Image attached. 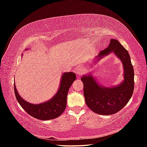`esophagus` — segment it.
Wrapping results in <instances>:
<instances>
[{"instance_id":"34e87169","label":"esophagus","mask_w":147,"mask_h":147,"mask_svg":"<svg viewBox=\"0 0 147 147\" xmlns=\"http://www.w3.org/2000/svg\"><path fill=\"white\" fill-rule=\"evenodd\" d=\"M83 73H84V68L83 67H80L79 68L77 69L76 74L78 75V76H81Z\"/></svg>"}]
</instances>
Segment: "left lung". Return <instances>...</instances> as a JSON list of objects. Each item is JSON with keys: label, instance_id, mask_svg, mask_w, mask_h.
<instances>
[{"label": "left lung", "instance_id": "8db88e82", "mask_svg": "<svg viewBox=\"0 0 147 147\" xmlns=\"http://www.w3.org/2000/svg\"><path fill=\"white\" fill-rule=\"evenodd\" d=\"M113 51L122 61L124 67V80L117 86L103 87L96 82L92 75L82 77L86 104L92 112L109 115L121 110L130 100L134 91V72L129 55L118 40L111 39L109 47L102 50L99 58Z\"/></svg>", "mask_w": 147, "mask_h": 147}]
</instances>
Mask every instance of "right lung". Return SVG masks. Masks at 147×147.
<instances>
[{
	"label": "right lung",
	"instance_id": "1",
	"mask_svg": "<svg viewBox=\"0 0 147 147\" xmlns=\"http://www.w3.org/2000/svg\"><path fill=\"white\" fill-rule=\"evenodd\" d=\"M75 79L76 75L73 72L63 74L59 89L55 96L49 101L40 104H30L22 99L14 84L16 98L20 105L30 116L41 120L55 119L59 117L65 110L68 91Z\"/></svg>",
	"mask_w": 147,
	"mask_h": 147
}]
</instances>
